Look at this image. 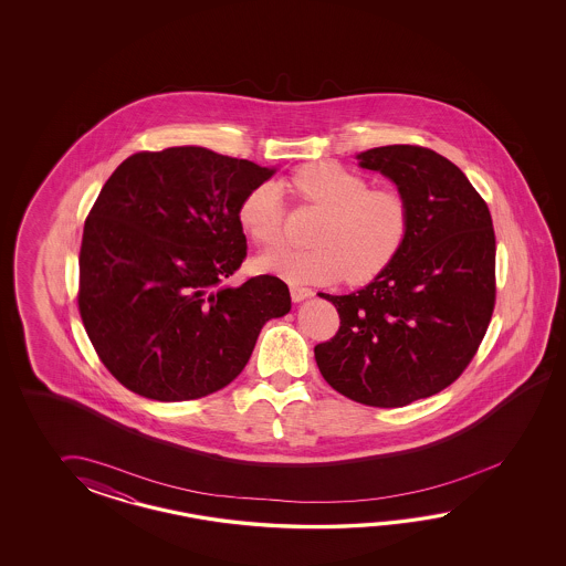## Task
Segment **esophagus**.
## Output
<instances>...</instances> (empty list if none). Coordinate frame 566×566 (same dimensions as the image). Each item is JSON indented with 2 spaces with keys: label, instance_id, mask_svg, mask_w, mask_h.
Segmentation results:
<instances>
[{
  "label": "esophagus",
  "instance_id": "esophagus-1",
  "mask_svg": "<svg viewBox=\"0 0 566 566\" xmlns=\"http://www.w3.org/2000/svg\"><path fill=\"white\" fill-rule=\"evenodd\" d=\"M289 293H291V300L293 301L307 300V297H312L313 295L312 289L300 287V285H291V287H289Z\"/></svg>",
  "mask_w": 566,
  "mask_h": 566
}]
</instances>
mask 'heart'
Listing matches in <instances>:
<instances>
[{
    "label": "heart",
    "instance_id": "obj_1",
    "mask_svg": "<svg viewBox=\"0 0 566 566\" xmlns=\"http://www.w3.org/2000/svg\"><path fill=\"white\" fill-rule=\"evenodd\" d=\"M289 190L324 218L313 230L312 249H277L256 265L291 283H332L346 277L361 285L392 265L409 239L410 208L392 188H370L368 180L332 161L295 169ZM241 227L256 244L283 241L285 205L277 184L263 181L242 198Z\"/></svg>",
    "mask_w": 566,
    "mask_h": 566
}]
</instances>
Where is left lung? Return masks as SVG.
<instances>
[{
    "label": "left lung",
    "mask_w": 566,
    "mask_h": 566,
    "mask_svg": "<svg viewBox=\"0 0 566 566\" xmlns=\"http://www.w3.org/2000/svg\"><path fill=\"white\" fill-rule=\"evenodd\" d=\"M358 159L407 198L409 239L368 287L319 293L339 327L313 352L339 395L397 409L453 385L478 354L495 307V232L485 200L433 149L386 145Z\"/></svg>",
    "instance_id": "8db88e82"
}]
</instances>
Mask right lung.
Listing matches in <instances>:
<instances>
[{
    "mask_svg": "<svg viewBox=\"0 0 566 566\" xmlns=\"http://www.w3.org/2000/svg\"><path fill=\"white\" fill-rule=\"evenodd\" d=\"M273 176L205 147L127 157L85 220L78 312L98 360L135 395L193 400L230 385L261 327L291 310L273 275L220 287L247 256L239 206Z\"/></svg>",
    "mask_w": 566,
    "mask_h": 566,
    "instance_id": "1",
    "label": "right lung"
}]
</instances>
